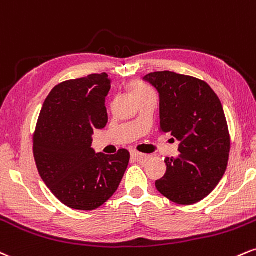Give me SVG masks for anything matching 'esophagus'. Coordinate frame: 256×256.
Returning <instances> with one entry per match:
<instances>
[{"instance_id": "esophagus-1", "label": "esophagus", "mask_w": 256, "mask_h": 256, "mask_svg": "<svg viewBox=\"0 0 256 256\" xmlns=\"http://www.w3.org/2000/svg\"><path fill=\"white\" fill-rule=\"evenodd\" d=\"M130 156L134 159H136V160H146V159L148 158V156L142 154V153H139L136 151H130Z\"/></svg>"}]
</instances>
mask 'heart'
Segmentation results:
<instances>
[{
    "instance_id": "obj_1",
    "label": "heart",
    "mask_w": 256,
    "mask_h": 256,
    "mask_svg": "<svg viewBox=\"0 0 256 256\" xmlns=\"http://www.w3.org/2000/svg\"><path fill=\"white\" fill-rule=\"evenodd\" d=\"M132 93H133L135 99L138 100V99L145 97L147 94H151V93H153V91L148 86H146L145 84L134 82L133 85H132Z\"/></svg>"
}]
</instances>
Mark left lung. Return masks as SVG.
Returning a JSON list of instances; mask_svg holds the SVG:
<instances>
[{"mask_svg":"<svg viewBox=\"0 0 256 256\" xmlns=\"http://www.w3.org/2000/svg\"><path fill=\"white\" fill-rule=\"evenodd\" d=\"M144 80L159 94L160 130L180 141V154L165 159L166 174L156 181V188L178 205L199 202L217 187L229 160L223 105L196 78L165 70L147 74Z\"/></svg>","mask_w":256,"mask_h":256,"instance_id":"obj_1","label":"left lung"}]
</instances>
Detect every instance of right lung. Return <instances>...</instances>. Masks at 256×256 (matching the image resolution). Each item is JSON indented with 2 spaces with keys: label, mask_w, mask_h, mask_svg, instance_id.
Instances as JSON below:
<instances>
[{
  "label": "right lung",
  "mask_w": 256,
  "mask_h": 256,
  "mask_svg": "<svg viewBox=\"0 0 256 256\" xmlns=\"http://www.w3.org/2000/svg\"><path fill=\"white\" fill-rule=\"evenodd\" d=\"M106 73L68 80L45 99L33 136L39 175L66 206L80 211L98 208L115 194L129 163V152L96 153L92 135L108 123Z\"/></svg>",
  "instance_id": "1"
}]
</instances>
